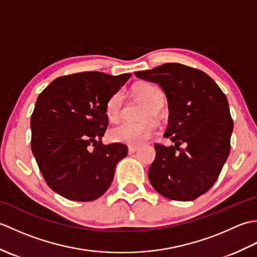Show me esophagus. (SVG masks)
<instances>
[{"instance_id": "esophagus-1", "label": "esophagus", "mask_w": 257, "mask_h": 257, "mask_svg": "<svg viewBox=\"0 0 257 257\" xmlns=\"http://www.w3.org/2000/svg\"><path fill=\"white\" fill-rule=\"evenodd\" d=\"M138 148H139L138 146H129L128 147V152H129V154H134V152L138 150Z\"/></svg>"}]
</instances>
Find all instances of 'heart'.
I'll return each mask as SVG.
<instances>
[{
  "label": "heart",
  "instance_id": "1",
  "mask_svg": "<svg viewBox=\"0 0 257 257\" xmlns=\"http://www.w3.org/2000/svg\"><path fill=\"white\" fill-rule=\"evenodd\" d=\"M134 92L140 99H143L151 109H148L146 116H150L157 113V109H159L165 102V94L160 88L151 84H139L134 87ZM123 94L122 91H117L109 98L106 105V113L110 121H117L121 116L123 106ZM157 133V125L154 121H141V122H130L125 121L118 124L110 132V138L117 143L125 145L137 146L145 143L146 140L151 138Z\"/></svg>",
  "mask_w": 257,
  "mask_h": 257
}]
</instances>
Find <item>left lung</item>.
<instances>
[{"label":"left lung","mask_w":257,"mask_h":257,"mask_svg":"<svg viewBox=\"0 0 257 257\" xmlns=\"http://www.w3.org/2000/svg\"><path fill=\"white\" fill-rule=\"evenodd\" d=\"M135 75L161 87L170 111L163 136L174 145H155L151 185L170 200L199 198L215 183L230 154L233 119L226 96L209 75L182 64Z\"/></svg>","instance_id":"8db88e82"}]
</instances>
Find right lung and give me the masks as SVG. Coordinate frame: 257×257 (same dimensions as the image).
<instances>
[{"label":"right lung","mask_w":257,"mask_h":257,"mask_svg":"<svg viewBox=\"0 0 257 257\" xmlns=\"http://www.w3.org/2000/svg\"><path fill=\"white\" fill-rule=\"evenodd\" d=\"M132 74L84 72L62 76L37 97L31 118L32 152L54 192L72 201H94L106 192L122 144L102 145L106 105Z\"/></svg>","instance_id":"obj_1"}]
</instances>
